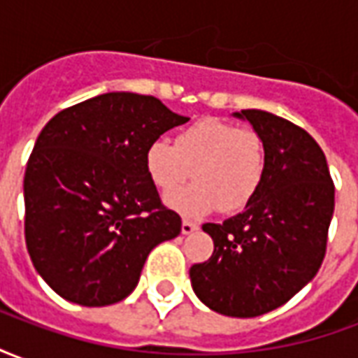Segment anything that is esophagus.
<instances>
[{"instance_id": "esophagus-1", "label": "esophagus", "mask_w": 358, "mask_h": 358, "mask_svg": "<svg viewBox=\"0 0 358 358\" xmlns=\"http://www.w3.org/2000/svg\"><path fill=\"white\" fill-rule=\"evenodd\" d=\"M197 228H199V226L195 224V222H189V220H184V222H182V234H192L195 232Z\"/></svg>"}]
</instances>
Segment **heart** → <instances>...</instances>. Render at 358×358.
Wrapping results in <instances>:
<instances>
[{"label":"heart","mask_w":358,"mask_h":358,"mask_svg":"<svg viewBox=\"0 0 358 358\" xmlns=\"http://www.w3.org/2000/svg\"><path fill=\"white\" fill-rule=\"evenodd\" d=\"M145 169L163 194L180 187L189 174L194 186L166 197L169 207L186 217H201L218 207L222 213L243 209L263 184L266 149L251 128L201 118L184 128L174 143L155 140L145 151Z\"/></svg>","instance_id":"1"}]
</instances>
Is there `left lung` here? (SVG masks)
<instances>
[{
    "label": "left lung",
    "instance_id": "8db88e82",
    "mask_svg": "<svg viewBox=\"0 0 358 358\" xmlns=\"http://www.w3.org/2000/svg\"><path fill=\"white\" fill-rule=\"evenodd\" d=\"M234 115L263 138V184L240 215L203 224L215 251L189 268V278L209 308L253 318L282 307L316 276L334 215V182L324 151L301 126L259 109Z\"/></svg>",
    "mask_w": 358,
    "mask_h": 358
}]
</instances>
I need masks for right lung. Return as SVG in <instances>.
Returning <instances> with one entry per match:
<instances>
[{
	"label": "right lung",
	"mask_w": 358,
	"mask_h": 358,
	"mask_svg": "<svg viewBox=\"0 0 358 358\" xmlns=\"http://www.w3.org/2000/svg\"><path fill=\"white\" fill-rule=\"evenodd\" d=\"M189 118L153 95L110 92L63 109L24 172V238L38 274L63 299L105 307L138 285L151 249L176 238L145 151Z\"/></svg>",
	"instance_id": "1"
}]
</instances>
